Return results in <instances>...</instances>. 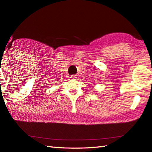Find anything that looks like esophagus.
I'll list each match as a JSON object with an SVG mask.
<instances>
[{
    "label": "esophagus",
    "mask_w": 152,
    "mask_h": 152,
    "mask_svg": "<svg viewBox=\"0 0 152 152\" xmlns=\"http://www.w3.org/2000/svg\"><path fill=\"white\" fill-rule=\"evenodd\" d=\"M70 78H72V79H75V78H77V76H76V75H72V76H70Z\"/></svg>",
    "instance_id": "obj_1"
}]
</instances>
